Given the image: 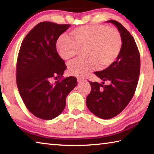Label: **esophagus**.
Here are the masks:
<instances>
[{"instance_id": "1", "label": "esophagus", "mask_w": 154, "mask_h": 154, "mask_svg": "<svg viewBox=\"0 0 154 154\" xmlns=\"http://www.w3.org/2000/svg\"><path fill=\"white\" fill-rule=\"evenodd\" d=\"M77 82L79 83H82L85 82V80L84 79H82V78H77Z\"/></svg>"}]
</instances>
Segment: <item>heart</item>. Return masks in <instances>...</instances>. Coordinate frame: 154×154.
I'll use <instances>...</instances> for the list:
<instances>
[{
    "instance_id": "b5f03b06",
    "label": "heart",
    "mask_w": 154,
    "mask_h": 154,
    "mask_svg": "<svg viewBox=\"0 0 154 154\" xmlns=\"http://www.w3.org/2000/svg\"><path fill=\"white\" fill-rule=\"evenodd\" d=\"M74 41L61 36L56 43L60 56L65 61H71L79 53V48H87L88 59L76 60L69 64V74L84 77L99 67L105 69L113 63L120 54L122 39L120 33L108 26L94 24L82 26L70 32Z\"/></svg>"
}]
</instances>
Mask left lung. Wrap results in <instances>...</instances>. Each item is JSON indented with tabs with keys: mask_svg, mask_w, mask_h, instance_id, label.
<instances>
[{
	"mask_svg": "<svg viewBox=\"0 0 154 154\" xmlns=\"http://www.w3.org/2000/svg\"><path fill=\"white\" fill-rule=\"evenodd\" d=\"M107 22L113 24L120 33L122 49L111 66L94 72L103 82H89L92 90L86 98L88 109L105 119L118 116L130 103L140 73V55L134 38L119 22L113 20ZM105 81L109 84L104 85Z\"/></svg>",
	"mask_w": 154,
	"mask_h": 154,
	"instance_id": "8db88e82",
	"label": "left lung"
}]
</instances>
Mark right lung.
Wrapping results in <instances>:
<instances>
[{"label": "right lung", "mask_w": 154, "mask_h": 154, "mask_svg": "<svg viewBox=\"0 0 154 154\" xmlns=\"http://www.w3.org/2000/svg\"><path fill=\"white\" fill-rule=\"evenodd\" d=\"M71 25L40 22L26 36L17 61V88L26 106L34 116L49 120L60 114L66 98L77 84L76 77L60 79L66 69L56 50L59 36Z\"/></svg>", "instance_id": "obj_1"}]
</instances>
